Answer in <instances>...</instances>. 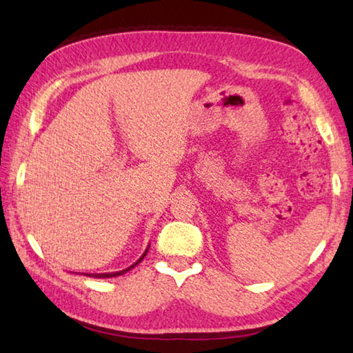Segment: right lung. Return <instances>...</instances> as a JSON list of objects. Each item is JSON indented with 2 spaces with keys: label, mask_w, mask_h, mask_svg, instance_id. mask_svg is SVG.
Instances as JSON below:
<instances>
[{
  "label": "right lung",
  "mask_w": 353,
  "mask_h": 353,
  "mask_svg": "<svg viewBox=\"0 0 353 353\" xmlns=\"http://www.w3.org/2000/svg\"><path fill=\"white\" fill-rule=\"evenodd\" d=\"M148 250H149V246L146 248V250H145V252H143V255L140 256V259L134 263V265H130L129 268H126V270H123V271H117V272H101V274H83V276H87V277H93V279H110V277L123 276V274H126L128 271L132 270V268H135V266L139 265V263H140L143 259H145L146 254H148Z\"/></svg>",
  "instance_id": "add662e5"
}]
</instances>
